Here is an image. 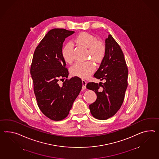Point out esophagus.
<instances>
[{"instance_id": "34e87169", "label": "esophagus", "mask_w": 159, "mask_h": 159, "mask_svg": "<svg viewBox=\"0 0 159 159\" xmlns=\"http://www.w3.org/2000/svg\"><path fill=\"white\" fill-rule=\"evenodd\" d=\"M82 84H83L82 89H83V90L86 89V84H87L86 81H85L84 80H82Z\"/></svg>"}]
</instances>
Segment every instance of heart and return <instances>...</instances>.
<instances>
[{"instance_id":"heart-1","label":"heart","mask_w":159,"mask_h":159,"mask_svg":"<svg viewBox=\"0 0 159 159\" xmlns=\"http://www.w3.org/2000/svg\"><path fill=\"white\" fill-rule=\"evenodd\" d=\"M75 42L85 48H88L87 58H91L95 62H100L105 57L106 47L103 43L98 41L97 37L87 32H83L75 39ZM61 54L63 59L68 64L72 63L75 60L74 46L71 43H66L62 48ZM95 66L91 61L78 62L70 68V72L73 76L87 78L93 74Z\"/></svg>"}]
</instances>
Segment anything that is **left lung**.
Listing matches in <instances>:
<instances>
[{
  "label": "left lung",
  "instance_id": "obj_1",
  "mask_svg": "<svg viewBox=\"0 0 159 159\" xmlns=\"http://www.w3.org/2000/svg\"><path fill=\"white\" fill-rule=\"evenodd\" d=\"M106 54L93 76L105 83H88L86 87L97 94L89 105L92 116L100 120L114 116L123 103L128 87V69L124 53L111 34L106 39Z\"/></svg>",
  "mask_w": 159,
  "mask_h": 159
}]
</instances>
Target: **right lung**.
Returning <instances> with one entry per match:
<instances>
[{
	"label": "right lung",
	"instance_id": "1",
	"mask_svg": "<svg viewBox=\"0 0 159 159\" xmlns=\"http://www.w3.org/2000/svg\"><path fill=\"white\" fill-rule=\"evenodd\" d=\"M74 31L53 29L48 32L34 52L30 74L39 108L52 120H61L68 116L82 88L81 79H70L61 54L65 39ZM66 79L61 86L59 80Z\"/></svg>",
	"mask_w": 159,
	"mask_h": 159
}]
</instances>
